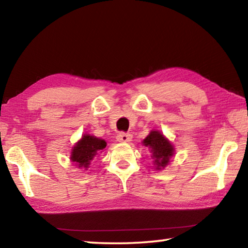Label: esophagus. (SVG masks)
I'll return each mask as SVG.
<instances>
[{"instance_id":"obj_1","label":"esophagus","mask_w":248,"mask_h":248,"mask_svg":"<svg viewBox=\"0 0 248 248\" xmlns=\"http://www.w3.org/2000/svg\"><path fill=\"white\" fill-rule=\"evenodd\" d=\"M131 139H132V137H131V134H130V133L121 132V133L118 134V136H117V140H118L119 142H124V143H125V142L131 141Z\"/></svg>"}]
</instances>
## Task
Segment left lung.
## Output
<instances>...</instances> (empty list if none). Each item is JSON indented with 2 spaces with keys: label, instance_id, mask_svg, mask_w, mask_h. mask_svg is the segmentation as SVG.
Instances as JSON below:
<instances>
[{
  "label": "left lung",
  "instance_id": "1",
  "mask_svg": "<svg viewBox=\"0 0 248 248\" xmlns=\"http://www.w3.org/2000/svg\"><path fill=\"white\" fill-rule=\"evenodd\" d=\"M144 146H148L152 153L154 165L156 170H162L169 164L174 155V146L159 131H151L143 140Z\"/></svg>",
  "mask_w": 248,
  "mask_h": 248
}]
</instances>
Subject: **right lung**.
<instances>
[{
    "label": "right lung",
    "instance_id": "add662e5",
    "mask_svg": "<svg viewBox=\"0 0 248 248\" xmlns=\"http://www.w3.org/2000/svg\"><path fill=\"white\" fill-rule=\"evenodd\" d=\"M106 141L90 134H84L82 139L77 142L71 152V161L78 167L87 170L98 153L106 148Z\"/></svg>",
    "mask_w": 248,
    "mask_h": 248
}]
</instances>
